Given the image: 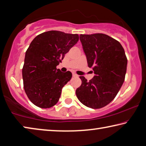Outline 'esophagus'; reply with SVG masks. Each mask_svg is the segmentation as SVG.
<instances>
[{"label":"esophagus","instance_id":"1","mask_svg":"<svg viewBox=\"0 0 146 146\" xmlns=\"http://www.w3.org/2000/svg\"><path fill=\"white\" fill-rule=\"evenodd\" d=\"M73 77H78V76L75 73H73Z\"/></svg>","mask_w":146,"mask_h":146}]
</instances>
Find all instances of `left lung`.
Returning <instances> with one entry per match:
<instances>
[{"label":"left lung","instance_id":"8db88e82","mask_svg":"<svg viewBox=\"0 0 146 146\" xmlns=\"http://www.w3.org/2000/svg\"><path fill=\"white\" fill-rule=\"evenodd\" d=\"M88 67L95 75L88 81L81 76L82 84L76 90L78 99L84 105L99 109L114 99L124 82L127 60L119 42L107 35H80Z\"/></svg>","mask_w":146,"mask_h":146}]
</instances>
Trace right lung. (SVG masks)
I'll return each mask as SVG.
<instances>
[{
    "instance_id": "obj_1",
    "label": "right lung",
    "mask_w": 146,
    "mask_h": 146,
    "mask_svg": "<svg viewBox=\"0 0 146 146\" xmlns=\"http://www.w3.org/2000/svg\"><path fill=\"white\" fill-rule=\"evenodd\" d=\"M78 38L77 34L49 31L32 40L26 52L23 78L24 90L33 104L49 108L58 102L72 73H63L56 67Z\"/></svg>"
}]
</instances>
